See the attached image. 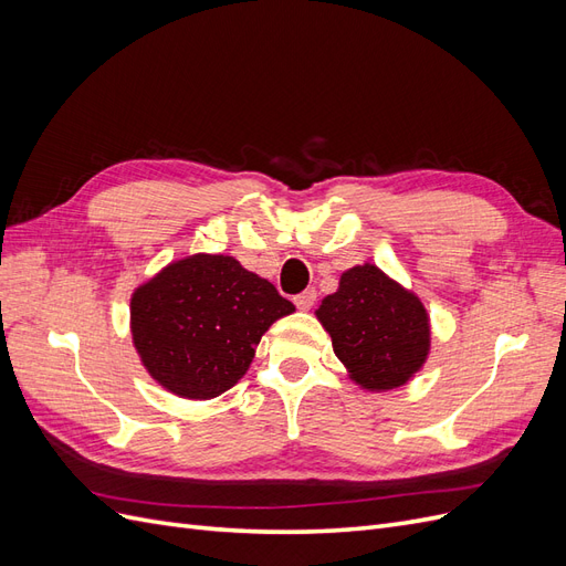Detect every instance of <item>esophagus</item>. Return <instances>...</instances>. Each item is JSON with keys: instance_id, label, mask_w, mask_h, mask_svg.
I'll return each mask as SVG.
<instances>
[{"instance_id": "obj_1", "label": "esophagus", "mask_w": 566, "mask_h": 566, "mask_svg": "<svg viewBox=\"0 0 566 566\" xmlns=\"http://www.w3.org/2000/svg\"><path fill=\"white\" fill-rule=\"evenodd\" d=\"M314 302H316V290L314 287L304 290V293L295 295V304H297V310H302V312H310L312 306H314Z\"/></svg>"}]
</instances>
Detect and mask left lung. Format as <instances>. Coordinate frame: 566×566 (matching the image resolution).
I'll use <instances>...</instances> for the list:
<instances>
[{
  "label": "left lung",
  "instance_id": "8db88e82",
  "mask_svg": "<svg viewBox=\"0 0 566 566\" xmlns=\"http://www.w3.org/2000/svg\"><path fill=\"white\" fill-rule=\"evenodd\" d=\"M316 318L349 380L366 391L403 387L430 356L432 328L424 304L375 264L342 273Z\"/></svg>",
  "mask_w": 566,
  "mask_h": 566
}]
</instances>
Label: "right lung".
<instances>
[{"instance_id":"add662e5","label":"right lung","mask_w":566,"mask_h":566,"mask_svg":"<svg viewBox=\"0 0 566 566\" xmlns=\"http://www.w3.org/2000/svg\"><path fill=\"white\" fill-rule=\"evenodd\" d=\"M295 304L231 254H188L129 300L134 349L148 375L181 399L208 401L248 373L262 335Z\"/></svg>"}]
</instances>
